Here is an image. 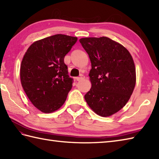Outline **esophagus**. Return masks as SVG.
Masks as SVG:
<instances>
[{
	"instance_id": "1",
	"label": "esophagus",
	"mask_w": 159,
	"mask_h": 159,
	"mask_svg": "<svg viewBox=\"0 0 159 159\" xmlns=\"http://www.w3.org/2000/svg\"><path fill=\"white\" fill-rule=\"evenodd\" d=\"M83 79H85V76H84L83 74H81V75H80V76H78L76 78V80H77V81H79V80H82Z\"/></svg>"
}]
</instances>
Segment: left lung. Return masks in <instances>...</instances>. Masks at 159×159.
<instances>
[{"instance_id":"1","label":"left lung","mask_w":159,"mask_h":159,"mask_svg":"<svg viewBox=\"0 0 159 159\" xmlns=\"http://www.w3.org/2000/svg\"><path fill=\"white\" fill-rule=\"evenodd\" d=\"M92 63V88L85 95L90 108L101 116H110L129 101L136 84V70L128 50L107 37L79 40Z\"/></svg>"}]
</instances>
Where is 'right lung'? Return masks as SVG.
Listing matches in <instances>:
<instances>
[{"label":"right lung","instance_id":"obj_1","mask_svg":"<svg viewBox=\"0 0 159 159\" xmlns=\"http://www.w3.org/2000/svg\"><path fill=\"white\" fill-rule=\"evenodd\" d=\"M76 37L56 34L34 42L24 55L20 80L32 103L44 113L58 110L66 101L74 79L68 75L64 58Z\"/></svg>","mask_w":159,"mask_h":159}]
</instances>
